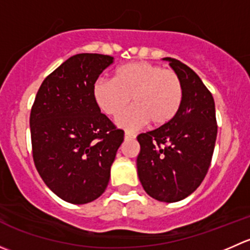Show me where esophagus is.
<instances>
[{"label": "esophagus", "instance_id": "obj_1", "mask_svg": "<svg viewBox=\"0 0 250 250\" xmlns=\"http://www.w3.org/2000/svg\"><path fill=\"white\" fill-rule=\"evenodd\" d=\"M134 138H135V134H133V133L130 132L125 133V139H134Z\"/></svg>", "mask_w": 250, "mask_h": 250}]
</instances>
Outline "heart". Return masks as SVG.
<instances>
[{
  "label": "heart",
  "instance_id": "b5f03b06",
  "mask_svg": "<svg viewBox=\"0 0 250 250\" xmlns=\"http://www.w3.org/2000/svg\"><path fill=\"white\" fill-rule=\"evenodd\" d=\"M93 97L99 109L107 116L121 113L116 125L137 130L151 123L165 127L179 112L183 103V83L173 70L148 62H133L115 71L113 80L99 78L93 85Z\"/></svg>",
  "mask_w": 250,
  "mask_h": 250
}]
</instances>
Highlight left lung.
Masks as SVG:
<instances>
[{
    "label": "left lung",
    "mask_w": 250,
    "mask_h": 250,
    "mask_svg": "<svg viewBox=\"0 0 250 250\" xmlns=\"http://www.w3.org/2000/svg\"><path fill=\"white\" fill-rule=\"evenodd\" d=\"M183 83V103L170 123L138 135L139 180L148 196L178 202L193 192L210 166L215 146V104L202 80L188 65L163 58Z\"/></svg>",
    "instance_id": "1"
}]
</instances>
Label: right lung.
I'll use <instances>...</instances> for the list:
<instances>
[{"label": "right lung", "instance_id": "1", "mask_svg": "<svg viewBox=\"0 0 250 250\" xmlns=\"http://www.w3.org/2000/svg\"><path fill=\"white\" fill-rule=\"evenodd\" d=\"M113 57L82 53L42 82L30 113L32 157L44 184L62 200L85 204L104 193L125 132L93 97Z\"/></svg>", "mask_w": 250, "mask_h": 250}]
</instances>
